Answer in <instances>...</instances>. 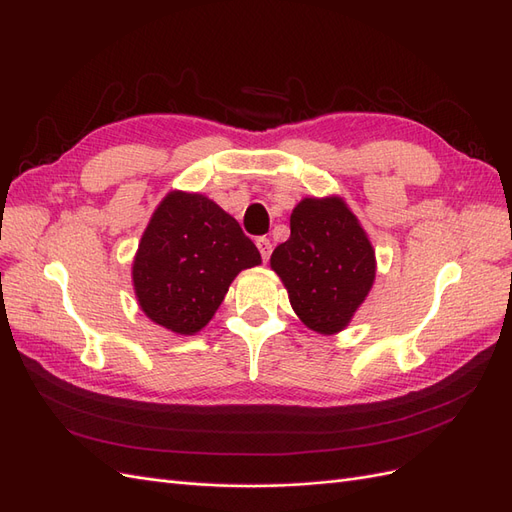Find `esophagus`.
<instances>
[{"label": "esophagus", "instance_id": "1", "mask_svg": "<svg viewBox=\"0 0 512 512\" xmlns=\"http://www.w3.org/2000/svg\"><path fill=\"white\" fill-rule=\"evenodd\" d=\"M256 247H258V252H260V256H262V260H269V256H271V252H273V245H271V241L267 239V237H258L256 239Z\"/></svg>", "mask_w": 512, "mask_h": 512}]
</instances>
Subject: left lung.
Returning a JSON list of instances; mask_svg holds the SVG:
<instances>
[{"label": "left lung", "mask_w": 512, "mask_h": 512, "mask_svg": "<svg viewBox=\"0 0 512 512\" xmlns=\"http://www.w3.org/2000/svg\"><path fill=\"white\" fill-rule=\"evenodd\" d=\"M294 314L333 335L348 327L376 277V252L339 196L303 198L290 215V239L271 254Z\"/></svg>", "instance_id": "left-lung-1"}]
</instances>
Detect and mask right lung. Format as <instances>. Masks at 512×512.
Masks as SVG:
<instances>
[{"label": "right lung", "mask_w": 512, "mask_h": 512, "mask_svg": "<svg viewBox=\"0 0 512 512\" xmlns=\"http://www.w3.org/2000/svg\"><path fill=\"white\" fill-rule=\"evenodd\" d=\"M256 265L260 252L232 215L203 194L170 192L138 243L132 282L147 318L194 335L218 312L232 280Z\"/></svg>", "instance_id": "1"}]
</instances>
